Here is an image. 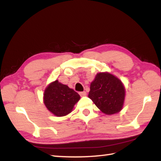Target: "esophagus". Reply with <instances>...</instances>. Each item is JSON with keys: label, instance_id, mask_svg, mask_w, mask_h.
I'll use <instances>...</instances> for the list:
<instances>
[{"label": "esophagus", "instance_id": "obj_1", "mask_svg": "<svg viewBox=\"0 0 161 161\" xmlns=\"http://www.w3.org/2000/svg\"><path fill=\"white\" fill-rule=\"evenodd\" d=\"M80 96L84 97V96H86V92H85V91L80 92Z\"/></svg>", "mask_w": 161, "mask_h": 161}]
</instances>
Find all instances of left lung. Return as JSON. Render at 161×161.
I'll use <instances>...</instances> for the list:
<instances>
[{
  "mask_svg": "<svg viewBox=\"0 0 161 161\" xmlns=\"http://www.w3.org/2000/svg\"><path fill=\"white\" fill-rule=\"evenodd\" d=\"M88 97L106 115L120 111L125 98V88L120 80L108 72L97 73L91 83Z\"/></svg>",
  "mask_w": 161,
  "mask_h": 161,
  "instance_id": "8db88e82",
  "label": "left lung"
}]
</instances>
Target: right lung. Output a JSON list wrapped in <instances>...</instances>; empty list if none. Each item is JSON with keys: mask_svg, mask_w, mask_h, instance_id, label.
<instances>
[{"mask_svg": "<svg viewBox=\"0 0 161 161\" xmlns=\"http://www.w3.org/2000/svg\"><path fill=\"white\" fill-rule=\"evenodd\" d=\"M80 99L77 92L57 80L47 85L43 93L44 104L47 110L57 117L69 114Z\"/></svg>", "mask_w": 161, "mask_h": 161, "instance_id": "obj_1", "label": "right lung"}]
</instances>
